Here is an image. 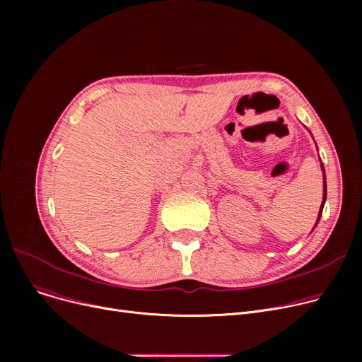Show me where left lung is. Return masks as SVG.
I'll use <instances>...</instances> for the list:
<instances>
[{"instance_id":"obj_1","label":"left lung","mask_w":362,"mask_h":362,"mask_svg":"<svg viewBox=\"0 0 362 362\" xmlns=\"http://www.w3.org/2000/svg\"><path fill=\"white\" fill-rule=\"evenodd\" d=\"M321 171H322V202H321V206H320V211H318V217H317V221H315V226L314 227H317V224H318V221H320V218H321V214H322V208H325V204H326V198H327V185H326V171H325V165H322V163H321Z\"/></svg>"}]
</instances>
